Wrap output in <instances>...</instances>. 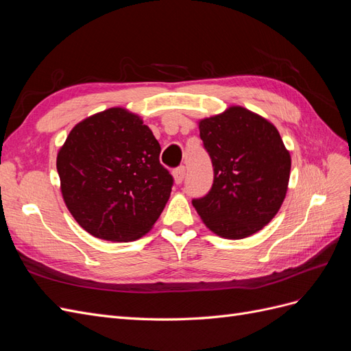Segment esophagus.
Listing matches in <instances>:
<instances>
[{"label":"esophagus","mask_w":351,"mask_h":351,"mask_svg":"<svg viewBox=\"0 0 351 351\" xmlns=\"http://www.w3.org/2000/svg\"><path fill=\"white\" fill-rule=\"evenodd\" d=\"M184 176H186V168L184 167H180V168L174 169V173H173L174 183L176 184H182V182L184 180Z\"/></svg>","instance_id":"obj_1"}]
</instances>
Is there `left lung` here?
I'll list each match as a JSON object with an SVG mask.
<instances>
[{"mask_svg": "<svg viewBox=\"0 0 351 351\" xmlns=\"http://www.w3.org/2000/svg\"><path fill=\"white\" fill-rule=\"evenodd\" d=\"M214 184L193 206L214 234L246 239L269 224L285 199L291 156L269 120L240 105L197 121Z\"/></svg>", "mask_w": 351, "mask_h": 351, "instance_id": "8db88e82", "label": "left lung"}]
</instances>
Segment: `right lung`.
I'll use <instances>...</instances> for the list:
<instances>
[{"label": "right lung", "mask_w": 351, "mask_h": 351, "mask_svg": "<svg viewBox=\"0 0 351 351\" xmlns=\"http://www.w3.org/2000/svg\"><path fill=\"white\" fill-rule=\"evenodd\" d=\"M161 146L141 115L121 107L97 112L70 130L57 154L64 204L97 239L134 241L149 231L171 195Z\"/></svg>", "instance_id": "add662e5"}]
</instances>
